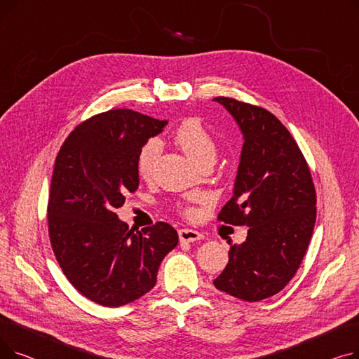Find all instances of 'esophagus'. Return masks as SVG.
Returning <instances> with one entry per match:
<instances>
[{
    "mask_svg": "<svg viewBox=\"0 0 359 359\" xmlns=\"http://www.w3.org/2000/svg\"><path fill=\"white\" fill-rule=\"evenodd\" d=\"M179 238H180V241L194 243V241L202 240L203 236L199 231H195L191 229H182V230H179Z\"/></svg>",
    "mask_w": 359,
    "mask_h": 359,
    "instance_id": "1",
    "label": "esophagus"
}]
</instances>
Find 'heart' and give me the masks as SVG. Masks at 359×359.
I'll list each match as a JSON object with an SVG mask.
<instances>
[{
	"label": "heart",
	"mask_w": 359,
	"mask_h": 359,
	"mask_svg": "<svg viewBox=\"0 0 359 359\" xmlns=\"http://www.w3.org/2000/svg\"><path fill=\"white\" fill-rule=\"evenodd\" d=\"M175 141L198 165L206 158L215 157L214 140L198 119H187L182 122L175 132ZM158 154L160 142L157 140H148L142 145L137 158V170L141 177L147 179L151 176ZM180 210L186 217L192 218L195 215V211L191 206H182Z\"/></svg>",
	"instance_id": "obj_1"
}]
</instances>
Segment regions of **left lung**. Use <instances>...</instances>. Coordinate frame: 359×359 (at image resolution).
Wrapping results in <instances>:
<instances>
[{"label":"left lung","instance_id":"obj_1","mask_svg":"<svg viewBox=\"0 0 359 359\" xmlns=\"http://www.w3.org/2000/svg\"><path fill=\"white\" fill-rule=\"evenodd\" d=\"M214 102L229 110L244 140L233 198L218 219L249 227L214 285L253 303L284 290L299 268L314 230L316 191L303 153L275 115L230 97Z\"/></svg>","mask_w":359,"mask_h":359}]
</instances>
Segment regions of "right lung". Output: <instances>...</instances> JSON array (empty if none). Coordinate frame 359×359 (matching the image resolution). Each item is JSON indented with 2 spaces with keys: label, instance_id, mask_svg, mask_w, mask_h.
Masks as SVG:
<instances>
[{
  "label": "right lung",
  "instance_id": "right-lung-1",
  "mask_svg": "<svg viewBox=\"0 0 359 359\" xmlns=\"http://www.w3.org/2000/svg\"><path fill=\"white\" fill-rule=\"evenodd\" d=\"M165 125L129 109L109 110L75 128L56 156L52 250L71 285L100 306L121 307L153 290L161 260L179 243L167 222L135 231L115 214L138 189L140 149Z\"/></svg>",
  "mask_w": 359,
  "mask_h": 359
}]
</instances>
